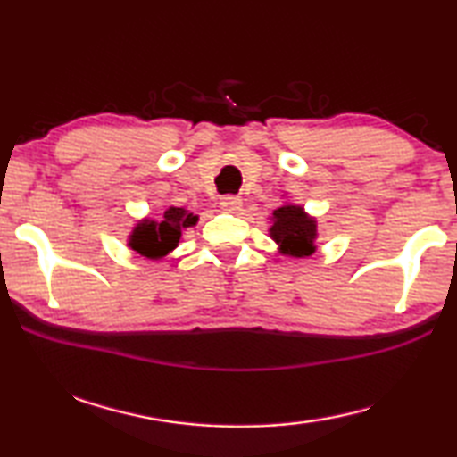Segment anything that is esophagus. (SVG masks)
Wrapping results in <instances>:
<instances>
[{"label": "esophagus", "instance_id": "obj_1", "mask_svg": "<svg viewBox=\"0 0 457 457\" xmlns=\"http://www.w3.org/2000/svg\"><path fill=\"white\" fill-rule=\"evenodd\" d=\"M220 205H221V210L234 213L239 210V207H242V199H239L237 195H223L220 199Z\"/></svg>", "mask_w": 457, "mask_h": 457}]
</instances>
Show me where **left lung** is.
Segmentation results:
<instances>
[{"mask_svg": "<svg viewBox=\"0 0 457 457\" xmlns=\"http://www.w3.org/2000/svg\"><path fill=\"white\" fill-rule=\"evenodd\" d=\"M274 226L270 228V236L280 245L282 253L294 258L311 256L316 250V221L308 218L303 207L284 205L272 213Z\"/></svg>", "mask_w": 457, "mask_h": 457, "instance_id": "obj_1", "label": "left lung"}]
</instances>
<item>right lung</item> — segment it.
Wrapping results in <instances>:
<instances>
[{
    "mask_svg": "<svg viewBox=\"0 0 457 457\" xmlns=\"http://www.w3.org/2000/svg\"><path fill=\"white\" fill-rule=\"evenodd\" d=\"M197 223V215L183 207H169L159 220H145L133 229L129 245L145 258L157 260L175 250L181 239V231Z\"/></svg>",
    "mask_w": 457,
    "mask_h": 457,
    "instance_id": "obj_1",
    "label": "right lung"
}]
</instances>
